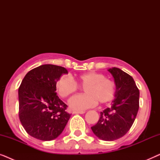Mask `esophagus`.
Masks as SVG:
<instances>
[{
	"label": "esophagus",
	"mask_w": 160,
	"mask_h": 160,
	"mask_svg": "<svg viewBox=\"0 0 160 160\" xmlns=\"http://www.w3.org/2000/svg\"><path fill=\"white\" fill-rule=\"evenodd\" d=\"M85 113V111H73V113H80V114H83V113Z\"/></svg>",
	"instance_id": "34e87169"
}]
</instances>
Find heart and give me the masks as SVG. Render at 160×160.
<instances>
[{
  "mask_svg": "<svg viewBox=\"0 0 160 160\" xmlns=\"http://www.w3.org/2000/svg\"><path fill=\"white\" fill-rule=\"evenodd\" d=\"M76 82L84 88L85 95L74 96L68 104L73 110L83 111L92 108L98 103L106 104L113 99L116 93L115 83L106 78L104 74L91 71L76 76ZM57 91L62 98L75 93L78 85L69 76H63L56 83Z\"/></svg>",
  "mask_w": 160,
  "mask_h": 160,
  "instance_id": "b5f03b06",
  "label": "heart"
}]
</instances>
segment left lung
Masks as SVG:
<instances>
[{"mask_svg":"<svg viewBox=\"0 0 160 160\" xmlns=\"http://www.w3.org/2000/svg\"><path fill=\"white\" fill-rule=\"evenodd\" d=\"M114 79L116 93L110 107L100 112L98 123L91 128L102 141H112L128 132L139 108V90L131 76L117 68H108Z\"/></svg>","mask_w":160,"mask_h":160,"instance_id":"8db88e82","label":"left lung"}]
</instances>
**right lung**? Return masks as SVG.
<instances>
[{
	"label": "right lung",
	"mask_w": 160,
	"mask_h": 160,
	"mask_svg": "<svg viewBox=\"0 0 160 160\" xmlns=\"http://www.w3.org/2000/svg\"><path fill=\"white\" fill-rule=\"evenodd\" d=\"M65 68L42 65L26 74L18 90L19 117L26 132L41 141H52L62 132L71 117L67 105L57 95L56 83Z\"/></svg>",
	"instance_id": "obj_1"
}]
</instances>
